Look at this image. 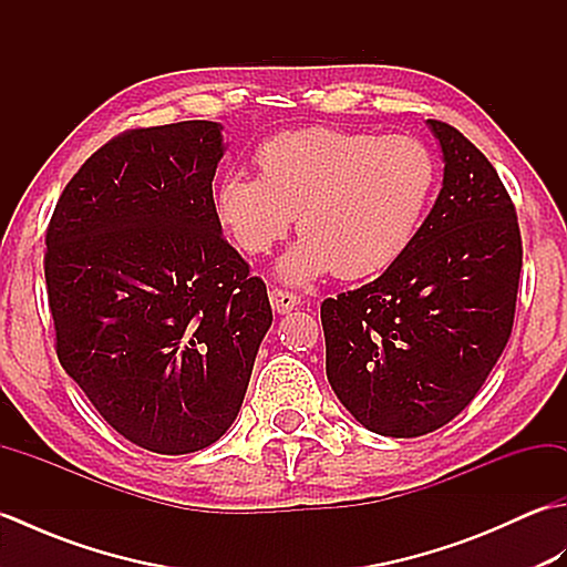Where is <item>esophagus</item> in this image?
<instances>
[{"label": "esophagus", "mask_w": 567, "mask_h": 567, "mask_svg": "<svg viewBox=\"0 0 567 567\" xmlns=\"http://www.w3.org/2000/svg\"><path fill=\"white\" fill-rule=\"evenodd\" d=\"M270 305L277 315H287V311H292L302 305V297L290 292V290H277L275 287V290H270Z\"/></svg>", "instance_id": "esophagus-1"}]
</instances>
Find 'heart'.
<instances>
[{
	"instance_id": "1",
	"label": "heart",
	"mask_w": 567,
	"mask_h": 567,
	"mask_svg": "<svg viewBox=\"0 0 567 567\" xmlns=\"http://www.w3.org/2000/svg\"><path fill=\"white\" fill-rule=\"evenodd\" d=\"M256 161L260 177L221 179L216 219L238 250L262 256L297 214L302 238L280 262L295 285L388 270L414 246L441 177L424 141L327 126L272 136Z\"/></svg>"
}]
</instances>
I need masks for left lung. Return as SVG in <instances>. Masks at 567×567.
I'll return each mask as SVG.
<instances>
[{"label": "left lung", "mask_w": 567, "mask_h": 567, "mask_svg": "<svg viewBox=\"0 0 567 567\" xmlns=\"http://www.w3.org/2000/svg\"><path fill=\"white\" fill-rule=\"evenodd\" d=\"M429 126L443 187L414 246L321 305L336 396L392 439L436 431L475 400L512 336L522 272L519 221L497 171L451 124Z\"/></svg>", "instance_id": "obj_1"}]
</instances>
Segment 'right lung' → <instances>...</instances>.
<instances>
[{
    "label": "right lung",
    "instance_id": "obj_1",
    "mask_svg": "<svg viewBox=\"0 0 567 567\" xmlns=\"http://www.w3.org/2000/svg\"><path fill=\"white\" fill-rule=\"evenodd\" d=\"M221 155L216 122L124 131L84 161L45 231L60 365L106 424L163 455L224 436L272 323L216 219Z\"/></svg>",
    "mask_w": 567,
    "mask_h": 567
}]
</instances>
